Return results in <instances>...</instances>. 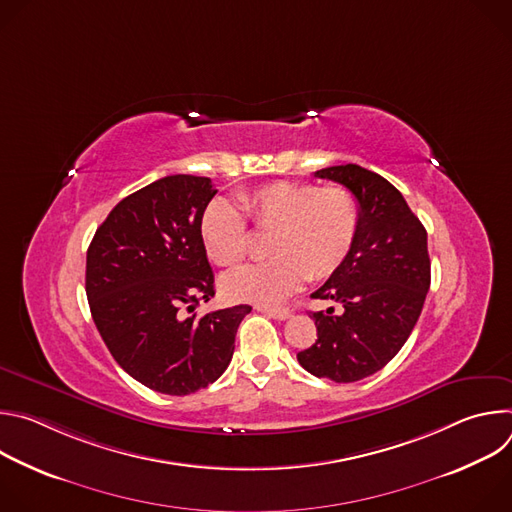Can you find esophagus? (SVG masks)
Wrapping results in <instances>:
<instances>
[{"mask_svg":"<svg viewBox=\"0 0 512 512\" xmlns=\"http://www.w3.org/2000/svg\"><path fill=\"white\" fill-rule=\"evenodd\" d=\"M259 312L275 318V320H287L291 316L289 308H281V306H257Z\"/></svg>","mask_w":512,"mask_h":512,"instance_id":"1","label":"esophagus"}]
</instances>
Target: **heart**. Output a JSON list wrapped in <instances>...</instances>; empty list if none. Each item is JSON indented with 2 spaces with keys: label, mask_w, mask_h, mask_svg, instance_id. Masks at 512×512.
<instances>
[{
  "label": "heart",
  "mask_w": 512,
  "mask_h": 512,
  "mask_svg": "<svg viewBox=\"0 0 512 512\" xmlns=\"http://www.w3.org/2000/svg\"><path fill=\"white\" fill-rule=\"evenodd\" d=\"M241 206L257 231L271 235L267 253L273 259L223 277V294L237 302H277L308 277H330L350 255L360 223L358 200L342 186L271 182L243 194ZM241 206L214 198L200 218L204 249L221 267L239 265L251 249Z\"/></svg>",
  "instance_id": "1"
}]
</instances>
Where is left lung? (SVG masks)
Returning a JSON list of instances; mask_svg holds the SVG:
<instances>
[{
  "label": "left lung",
  "mask_w": 512,
  "mask_h": 512,
  "mask_svg": "<svg viewBox=\"0 0 512 512\" xmlns=\"http://www.w3.org/2000/svg\"><path fill=\"white\" fill-rule=\"evenodd\" d=\"M316 176L356 196L360 223L346 261L312 294L338 302L342 314L334 308L312 314L318 340L298 352V360L318 379L354 383L381 371L417 324L431 281L427 233L383 176L356 164Z\"/></svg>",
  "instance_id": "1"
}]
</instances>
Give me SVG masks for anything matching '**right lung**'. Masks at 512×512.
Here are the masks:
<instances>
[{"label": "right lung", "instance_id": "add662e5", "mask_svg": "<svg viewBox=\"0 0 512 512\" xmlns=\"http://www.w3.org/2000/svg\"><path fill=\"white\" fill-rule=\"evenodd\" d=\"M214 194L210 178H160L123 198L87 251V300L103 342L127 375L164 395H190L221 377L251 312L243 304L192 314L214 296L200 237Z\"/></svg>", "mask_w": 512, "mask_h": 512}]
</instances>
